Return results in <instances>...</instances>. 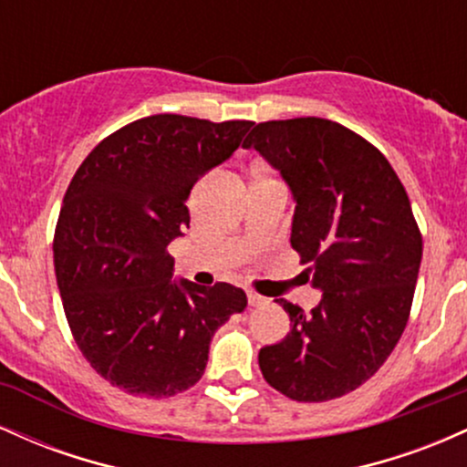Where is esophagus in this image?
Returning <instances> with one entry per match:
<instances>
[{
  "label": "esophagus",
  "instance_id": "obj_1",
  "mask_svg": "<svg viewBox=\"0 0 467 467\" xmlns=\"http://www.w3.org/2000/svg\"><path fill=\"white\" fill-rule=\"evenodd\" d=\"M248 303H250V307H264V305H267V298L261 296V294H256V292H248Z\"/></svg>",
  "mask_w": 467,
  "mask_h": 467
}]
</instances>
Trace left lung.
<instances>
[{
  "label": "left lung",
  "instance_id": "8db88e82",
  "mask_svg": "<svg viewBox=\"0 0 467 467\" xmlns=\"http://www.w3.org/2000/svg\"><path fill=\"white\" fill-rule=\"evenodd\" d=\"M254 147L296 200L292 248L323 289L305 314L281 298L289 334L259 351L265 382L296 401L362 387L404 334L421 264V233L398 173L356 131L325 118L259 122Z\"/></svg>",
  "mask_w": 467,
  "mask_h": 467
}]
</instances>
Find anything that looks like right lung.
Masks as SVG:
<instances>
[{"mask_svg":"<svg viewBox=\"0 0 467 467\" xmlns=\"http://www.w3.org/2000/svg\"><path fill=\"white\" fill-rule=\"evenodd\" d=\"M252 120L155 114L109 133L78 166L55 230L69 331L111 387L171 398L200 382L211 337L248 305L230 283H173L166 245L189 228L192 184L237 151Z\"/></svg>","mask_w":467,"mask_h":467,"instance_id":"add662e5","label":"right lung"}]
</instances>
